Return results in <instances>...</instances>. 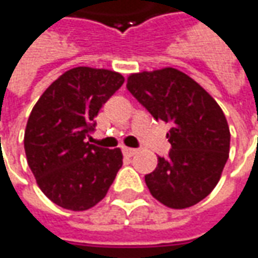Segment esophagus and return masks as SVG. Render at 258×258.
<instances>
[{"mask_svg":"<svg viewBox=\"0 0 258 258\" xmlns=\"http://www.w3.org/2000/svg\"><path fill=\"white\" fill-rule=\"evenodd\" d=\"M122 153H124V156L133 157L137 154V150H134V148H128V147H122Z\"/></svg>","mask_w":258,"mask_h":258,"instance_id":"obj_1","label":"esophagus"}]
</instances>
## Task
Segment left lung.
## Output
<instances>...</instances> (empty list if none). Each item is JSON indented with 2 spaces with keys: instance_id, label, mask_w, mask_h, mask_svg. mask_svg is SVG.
Listing matches in <instances>:
<instances>
[{
  "instance_id": "8db88e82",
  "label": "left lung",
  "mask_w": 258,
  "mask_h": 258,
  "mask_svg": "<svg viewBox=\"0 0 258 258\" xmlns=\"http://www.w3.org/2000/svg\"><path fill=\"white\" fill-rule=\"evenodd\" d=\"M127 88L157 121L171 124V150L146 175L151 196L170 209L200 203L217 185L230 153L223 110L199 83L171 67L131 74Z\"/></svg>"
}]
</instances>
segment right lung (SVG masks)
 I'll use <instances>...</instances> for the list:
<instances>
[{
	"instance_id": "right-lung-1",
	"label": "right lung",
	"mask_w": 258,
	"mask_h": 258,
	"mask_svg": "<svg viewBox=\"0 0 258 258\" xmlns=\"http://www.w3.org/2000/svg\"><path fill=\"white\" fill-rule=\"evenodd\" d=\"M124 83L120 73L76 67L42 93L27 121L24 148L41 191L62 209L84 211L107 196L122 165L120 148L85 141L102 104Z\"/></svg>"
}]
</instances>
